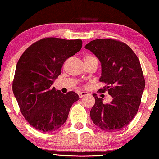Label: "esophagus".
Segmentation results:
<instances>
[{"mask_svg":"<svg viewBox=\"0 0 159 159\" xmlns=\"http://www.w3.org/2000/svg\"><path fill=\"white\" fill-rule=\"evenodd\" d=\"M87 95H89V93L85 92H80L79 93V96L80 98H83V97L87 96Z\"/></svg>","mask_w":159,"mask_h":159,"instance_id":"1","label":"esophagus"}]
</instances>
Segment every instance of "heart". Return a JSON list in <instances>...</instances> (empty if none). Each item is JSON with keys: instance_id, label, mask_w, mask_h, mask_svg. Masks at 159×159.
<instances>
[{"instance_id": "obj_1", "label": "heart", "mask_w": 159, "mask_h": 159, "mask_svg": "<svg viewBox=\"0 0 159 159\" xmlns=\"http://www.w3.org/2000/svg\"><path fill=\"white\" fill-rule=\"evenodd\" d=\"M93 57H92V56H90V55H87V56H86L85 57V60H86V59H91V58H93Z\"/></svg>"}]
</instances>
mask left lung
Returning a JSON list of instances; mask_svg holds the SVG:
<instances>
[{"label": "left lung", "mask_w": 159, "mask_h": 159, "mask_svg": "<svg viewBox=\"0 0 159 159\" xmlns=\"http://www.w3.org/2000/svg\"><path fill=\"white\" fill-rule=\"evenodd\" d=\"M99 59L102 67L100 81L107 86L99 92L108 91L113 100L104 104L96 93L95 104L90 111L93 122L107 132H116L133 120L141 104L145 79L141 64L133 50L120 41L98 39L86 44Z\"/></svg>", "instance_id": "1"}]
</instances>
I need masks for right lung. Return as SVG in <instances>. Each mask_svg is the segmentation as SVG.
<instances>
[{
  "label": "right lung",
  "mask_w": 159,
  "mask_h": 159,
  "mask_svg": "<svg viewBox=\"0 0 159 159\" xmlns=\"http://www.w3.org/2000/svg\"><path fill=\"white\" fill-rule=\"evenodd\" d=\"M82 43L81 39L43 38L30 46L19 59L13 92L23 116L35 129L44 133L58 129L80 98L75 92L63 94L52 85L65 61L80 51Z\"/></svg>",
  "instance_id": "1"
}]
</instances>
